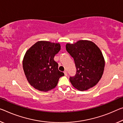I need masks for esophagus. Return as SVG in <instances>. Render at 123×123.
Instances as JSON below:
<instances>
[{
  "mask_svg": "<svg viewBox=\"0 0 123 123\" xmlns=\"http://www.w3.org/2000/svg\"><path fill=\"white\" fill-rule=\"evenodd\" d=\"M63 73H64V74H65V75L66 76H67V71H64Z\"/></svg>",
  "mask_w": 123,
  "mask_h": 123,
  "instance_id": "obj_1",
  "label": "esophagus"
}]
</instances>
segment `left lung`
I'll use <instances>...</instances> for the list:
<instances>
[{
    "instance_id": "left-lung-1",
    "label": "left lung",
    "mask_w": 123,
    "mask_h": 123,
    "mask_svg": "<svg viewBox=\"0 0 123 123\" xmlns=\"http://www.w3.org/2000/svg\"><path fill=\"white\" fill-rule=\"evenodd\" d=\"M66 48L73 57L77 68L75 75L69 78L72 85L80 91L95 86L102 77L105 65L100 48L93 42L86 40L67 43Z\"/></svg>"
}]
</instances>
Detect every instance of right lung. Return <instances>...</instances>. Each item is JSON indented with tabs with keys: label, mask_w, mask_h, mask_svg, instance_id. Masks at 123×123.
<instances>
[{
	"label": "right lung",
	"mask_w": 123,
	"mask_h": 123,
	"mask_svg": "<svg viewBox=\"0 0 123 123\" xmlns=\"http://www.w3.org/2000/svg\"><path fill=\"white\" fill-rule=\"evenodd\" d=\"M60 50V43L38 41L26 51L23 68L28 83L34 89L47 92L57 86L60 78L64 75L54 60Z\"/></svg>",
	"instance_id": "right-lung-1"
}]
</instances>
